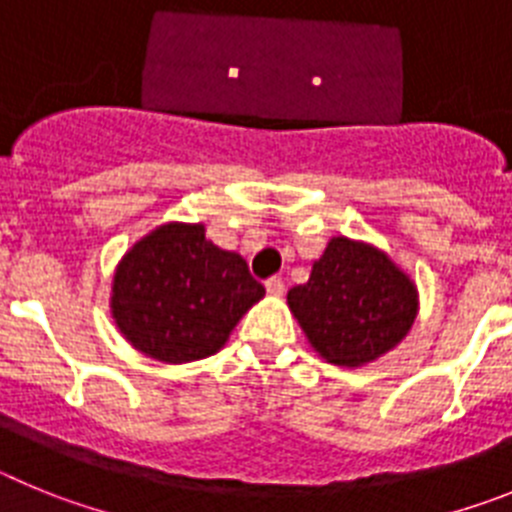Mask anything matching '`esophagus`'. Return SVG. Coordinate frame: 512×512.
I'll use <instances>...</instances> for the list:
<instances>
[{"instance_id": "obj_1", "label": "esophagus", "mask_w": 512, "mask_h": 512, "mask_svg": "<svg viewBox=\"0 0 512 512\" xmlns=\"http://www.w3.org/2000/svg\"><path fill=\"white\" fill-rule=\"evenodd\" d=\"M266 292H269V295H274V297L284 295V282H282V279H279V277L266 279Z\"/></svg>"}]
</instances>
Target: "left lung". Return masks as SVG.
Returning a JSON list of instances; mask_svg holds the SVG:
<instances>
[{
	"mask_svg": "<svg viewBox=\"0 0 512 512\" xmlns=\"http://www.w3.org/2000/svg\"><path fill=\"white\" fill-rule=\"evenodd\" d=\"M287 302L312 348L338 366L387 354L418 315L413 282L382 251L348 238L328 243L307 284L289 289Z\"/></svg>",
	"mask_w": 512,
	"mask_h": 512,
	"instance_id": "obj_1",
	"label": "left lung"
}]
</instances>
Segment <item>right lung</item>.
Returning a JSON list of instances; mask_svg holds the SVG:
<instances>
[{
    "label": "right lung",
    "mask_w": 512,
    "mask_h": 512,
    "mask_svg": "<svg viewBox=\"0 0 512 512\" xmlns=\"http://www.w3.org/2000/svg\"><path fill=\"white\" fill-rule=\"evenodd\" d=\"M264 297L238 253L202 225L169 223L135 243L112 284V315L138 351L166 364L205 359L225 346L243 312Z\"/></svg>",
    "instance_id": "obj_1"
}]
</instances>
